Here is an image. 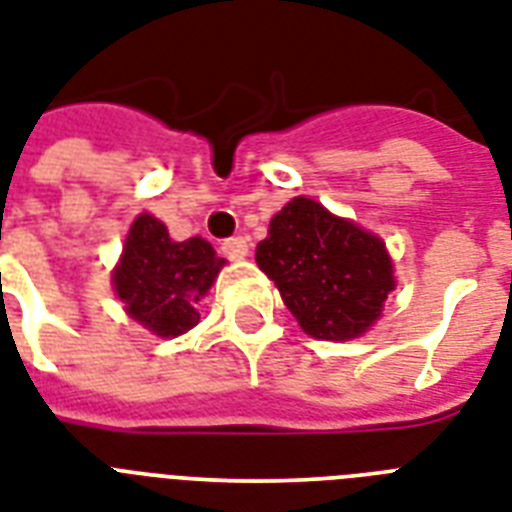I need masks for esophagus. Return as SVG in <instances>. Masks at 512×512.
Here are the masks:
<instances>
[{
    "label": "esophagus",
    "instance_id": "obj_1",
    "mask_svg": "<svg viewBox=\"0 0 512 512\" xmlns=\"http://www.w3.org/2000/svg\"><path fill=\"white\" fill-rule=\"evenodd\" d=\"M220 249H223L228 257H233V260H239V257L247 255L249 244H247V239H244V236H231V239H223Z\"/></svg>",
    "mask_w": 512,
    "mask_h": 512
}]
</instances>
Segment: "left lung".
<instances>
[{
    "instance_id": "left-lung-1",
    "label": "left lung",
    "mask_w": 512,
    "mask_h": 512,
    "mask_svg": "<svg viewBox=\"0 0 512 512\" xmlns=\"http://www.w3.org/2000/svg\"><path fill=\"white\" fill-rule=\"evenodd\" d=\"M255 260L300 327L319 340H350L366 332L396 287L377 236L303 196L273 217Z\"/></svg>"
}]
</instances>
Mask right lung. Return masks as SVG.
<instances>
[{
    "label": "right lung",
    "instance_id": "add662e5",
    "mask_svg": "<svg viewBox=\"0 0 512 512\" xmlns=\"http://www.w3.org/2000/svg\"><path fill=\"white\" fill-rule=\"evenodd\" d=\"M225 260L199 236L172 241L164 223L140 215L130 228L114 271L116 295L132 319L159 337H177L196 327L201 295H207Z\"/></svg>",
    "mask_w": 512,
    "mask_h": 512
}]
</instances>
